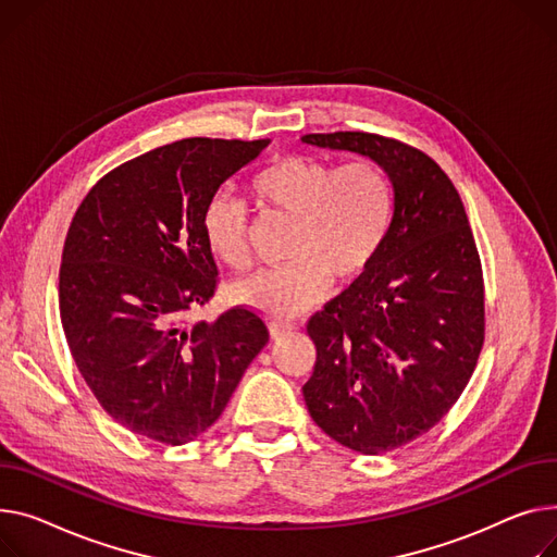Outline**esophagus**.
<instances>
[{
  "mask_svg": "<svg viewBox=\"0 0 557 557\" xmlns=\"http://www.w3.org/2000/svg\"><path fill=\"white\" fill-rule=\"evenodd\" d=\"M290 324H282V322H273L271 326H269V331H271V338H284L286 336V333H290Z\"/></svg>",
  "mask_w": 557,
  "mask_h": 557,
  "instance_id": "obj_1",
  "label": "esophagus"
}]
</instances>
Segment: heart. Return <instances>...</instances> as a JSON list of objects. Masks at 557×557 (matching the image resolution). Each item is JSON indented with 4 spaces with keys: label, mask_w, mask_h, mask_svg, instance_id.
Segmentation results:
<instances>
[{
    "label": "heart",
    "mask_w": 557,
    "mask_h": 557,
    "mask_svg": "<svg viewBox=\"0 0 557 557\" xmlns=\"http://www.w3.org/2000/svg\"><path fill=\"white\" fill-rule=\"evenodd\" d=\"M248 193L264 212L293 219L284 269L259 273L233 288V300L275 322H290L318 307L331 288L360 282L381 257L396 212L387 170L360 159L345 165L313 154H290L259 170ZM201 233L216 262L250 267L248 212L228 195H212Z\"/></svg>",
    "instance_id": "heart-1"
}]
</instances>
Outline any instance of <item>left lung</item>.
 <instances>
[{"mask_svg":"<svg viewBox=\"0 0 557 557\" xmlns=\"http://www.w3.org/2000/svg\"><path fill=\"white\" fill-rule=\"evenodd\" d=\"M305 143L381 163L394 185L389 239L360 282L315 313L311 419L341 446L381 455L434 428L484 347V275L461 197L417 147L367 132Z\"/></svg>","mask_w":557,"mask_h":557,"instance_id":"1","label":"left lung"}]
</instances>
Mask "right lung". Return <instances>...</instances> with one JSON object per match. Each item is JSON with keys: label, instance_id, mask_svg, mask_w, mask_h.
<instances>
[{"label": "right lung", "instance_id": "obj_1", "mask_svg": "<svg viewBox=\"0 0 557 557\" xmlns=\"http://www.w3.org/2000/svg\"><path fill=\"white\" fill-rule=\"evenodd\" d=\"M259 140L183 138L107 172L71 219L60 318L102 410L134 434L183 446L226 410L269 343L252 311L188 315L216 288L201 212L219 185L259 157Z\"/></svg>", "mask_w": 557, "mask_h": 557}]
</instances>
